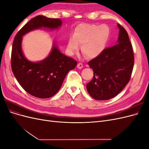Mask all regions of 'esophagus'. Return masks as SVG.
Instances as JSON below:
<instances>
[{
  "label": "esophagus",
  "mask_w": 149,
  "mask_h": 149,
  "mask_svg": "<svg viewBox=\"0 0 149 149\" xmlns=\"http://www.w3.org/2000/svg\"><path fill=\"white\" fill-rule=\"evenodd\" d=\"M83 67V65L82 63H79L77 65V68L78 69H82Z\"/></svg>",
  "instance_id": "obj_1"
}]
</instances>
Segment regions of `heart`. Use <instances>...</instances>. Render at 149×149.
Listing matches in <instances>:
<instances>
[{
  "mask_svg": "<svg viewBox=\"0 0 149 149\" xmlns=\"http://www.w3.org/2000/svg\"><path fill=\"white\" fill-rule=\"evenodd\" d=\"M110 35L106 25H80L75 29L73 37L69 38L67 48L70 53H74L82 45L81 50L86 56L96 58L106 48Z\"/></svg>",
  "mask_w": 149,
  "mask_h": 149,
  "instance_id": "obj_1",
  "label": "heart"
}]
</instances>
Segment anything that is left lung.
<instances>
[{"mask_svg": "<svg viewBox=\"0 0 149 149\" xmlns=\"http://www.w3.org/2000/svg\"><path fill=\"white\" fill-rule=\"evenodd\" d=\"M117 45L104 50L88 62L93 70V79L86 84L89 95L96 100L115 97L129 83L134 67L132 44L126 30L120 24Z\"/></svg>", "mask_w": 149, "mask_h": 149, "instance_id": "1", "label": "left lung"}]
</instances>
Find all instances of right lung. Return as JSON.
Returning <instances> with one entry per match:
<instances>
[{
  "label": "right lung",
  "mask_w": 149,
  "mask_h": 149,
  "mask_svg": "<svg viewBox=\"0 0 149 149\" xmlns=\"http://www.w3.org/2000/svg\"><path fill=\"white\" fill-rule=\"evenodd\" d=\"M61 25L60 19L38 15L20 29L13 40L11 55L12 72L25 91L35 97L44 99L55 95L68 73L77 65V61L61 53L55 42L47 58L38 62L30 61L22 52V37L34 30L44 28L53 30L61 27Z\"/></svg>",
  "instance_id": "right-lung-1"
}]
</instances>
